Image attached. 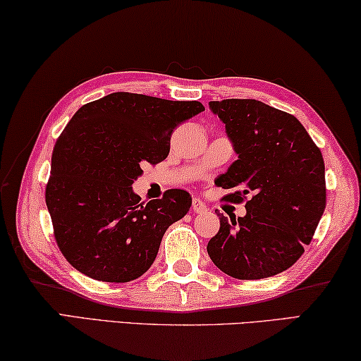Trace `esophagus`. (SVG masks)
<instances>
[{"label": "esophagus", "mask_w": 361, "mask_h": 361, "mask_svg": "<svg viewBox=\"0 0 361 361\" xmlns=\"http://www.w3.org/2000/svg\"><path fill=\"white\" fill-rule=\"evenodd\" d=\"M192 211L197 212V214H203V212L208 211V206H206L200 198H193V202H192Z\"/></svg>", "instance_id": "34e87169"}]
</instances>
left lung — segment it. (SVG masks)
<instances>
[{
    "label": "left lung",
    "mask_w": 361,
    "mask_h": 361,
    "mask_svg": "<svg viewBox=\"0 0 361 361\" xmlns=\"http://www.w3.org/2000/svg\"><path fill=\"white\" fill-rule=\"evenodd\" d=\"M226 125L238 159L217 177L235 190L243 217L217 214L221 228L208 243L217 269L238 280L279 275L302 256L326 206L322 152L296 116L254 99L209 102Z\"/></svg>",
    "instance_id": "left-lung-1"
}]
</instances>
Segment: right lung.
<instances>
[{
	"instance_id": "1",
	"label": "right lung",
	"mask_w": 361,
	"mask_h": 361,
	"mask_svg": "<svg viewBox=\"0 0 361 361\" xmlns=\"http://www.w3.org/2000/svg\"><path fill=\"white\" fill-rule=\"evenodd\" d=\"M197 100L114 92L76 111L51 158L46 206L65 259L90 279L126 283L155 261L171 224L192 206L173 188L142 203L133 190L144 163L168 157L171 134L202 114Z\"/></svg>"
}]
</instances>
